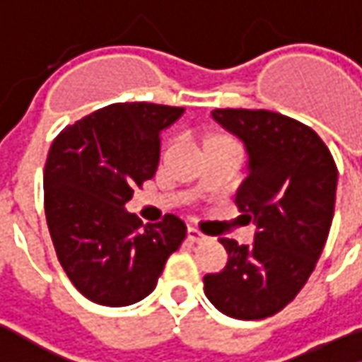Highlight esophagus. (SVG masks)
<instances>
[{
    "mask_svg": "<svg viewBox=\"0 0 362 362\" xmlns=\"http://www.w3.org/2000/svg\"><path fill=\"white\" fill-rule=\"evenodd\" d=\"M187 239H189L192 243H202V241H206L208 237H206L202 230H197L195 226H189V228H187Z\"/></svg>",
    "mask_w": 362,
    "mask_h": 362,
    "instance_id": "1",
    "label": "esophagus"
}]
</instances>
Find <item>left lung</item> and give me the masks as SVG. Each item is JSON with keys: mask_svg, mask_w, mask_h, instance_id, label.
I'll list each match as a JSON object with an SVG mask.
<instances>
[{"mask_svg": "<svg viewBox=\"0 0 362 362\" xmlns=\"http://www.w3.org/2000/svg\"><path fill=\"white\" fill-rule=\"evenodd\" d=\"M212 117L245 144L249 175L235 202L257 230L251 245L220 239L228 262L204 276V293L228 317L264 320L315 270L334 218L338 168L322 138L297 119L264 109H214Z\"/></svg>", "mask_w": 362, "mask_h": 362, "instance_id": "8db88e82", "label": "left lung"}]
</instances>
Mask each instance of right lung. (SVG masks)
Wrapping results in <instances>:
<instances>
[{"label":"right lung","instance_id":"add662e5","mask_svg":"<svg viewBox=\"0 0 362 362\" xmlns=\"http://www.w3.org/2000/svg\"><path fill=\"white\" fill-rule=\"evenodd\" d=\"M183 111L117 103L67 125L51 144L42 175L47 226L67 278L92 303L125 307L148 297L187 235L173 214L142 226L125 210L134 187L156 173L163 129Z\"/></svg>","mask_w":362,"mask_h":362}]
</instances>
